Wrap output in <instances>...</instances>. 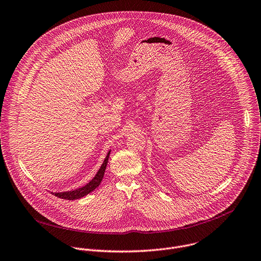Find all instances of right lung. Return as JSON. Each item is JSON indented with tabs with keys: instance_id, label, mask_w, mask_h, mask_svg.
I'll return each instance as SVG.
<instances>
[{
	"instance_id": "add662e5",
	"label": "right lung",
	"mask_w": 261,
	"mask_h": 261,
	"mask_svg": "<svg viewBox=\"0 0 261 261\" xmlns=\"http://www.w3.org/2000/svg\"><path fill=\"white\" fill-rule=\"evenodd\" d=\"M110 152L111 151H109L107 158L105 159L103 164L101 165L100 169L98 170L97 174L94 176V178L89 184H87L85 187L80 188V189H77L75 191H70V192H65V193H55L54 195L56 197H58L60 199H64V200H75V199L83 198L84 196L88 195L89 193L94 191L100 185V182H101V180L103 178L106 168H107V165H108V161H109V158H110Z\"/></svg>"
}]
</instances>
